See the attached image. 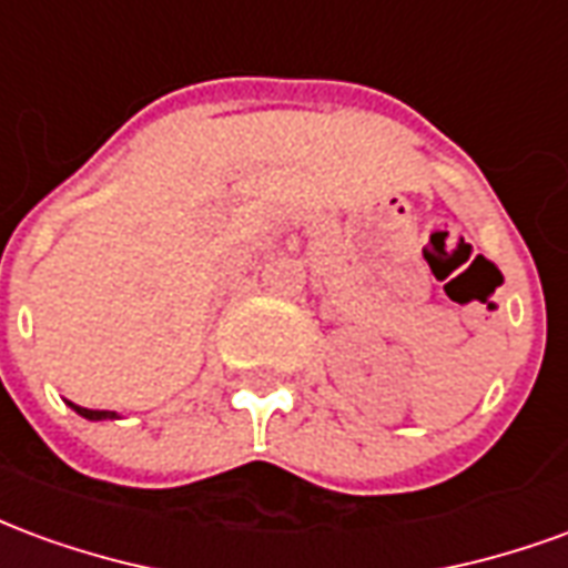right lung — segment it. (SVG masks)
<instances>
[{"mask_svg": "<svg viewBox=\"0 0 568 568\" xmlns=\"http://www.w3.org/2000/svg\"><path fill=\"white\" fill-rule=\"evenodd\" d=\"M69 407H72V410H75V414L84 419H115L118 417L115 410H91V407H79V405H72V402H69Z\"/></svg>", "mask_w": 568, "mask_h": 568, "instance_id": "right-lung-1", "label": "right lung"}]
</instances>
